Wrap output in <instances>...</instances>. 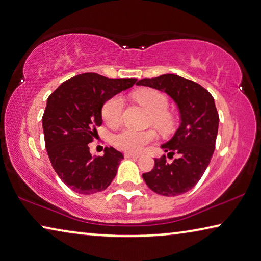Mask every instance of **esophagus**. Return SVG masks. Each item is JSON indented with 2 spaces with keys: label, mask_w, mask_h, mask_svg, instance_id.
Returning <instances> with one entry per match:
<instances>
[{
  "label": "esophagus",
  "mask_w": 261,
  "mask_h": 261,
  "mask_svg": "<svg viewBox=\"0 0 261 261\" xmlns=\"http://www.w3.org/2000/svg\"><path fill=\"white\" fill-rule=\"evenodd\" d=\"M126 156V158H134V159H138L139 158V154H135V153H125L124 154Z\"/></svg>",
  "instance_id": "1"
}]
</instances>
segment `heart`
I'll use <instances>...</instances> for the list:
<instances>
[{"label": "heart", "instance_id": "heart-1", "mask_svg": "<svg viewBox=\"0 0 261 261\" xmlns=\"http://www.w3.org/2000/svg\"><path fill=\"white\" fill-rule=\"evenodd\" d=\"M134 98L151 113V121L160 129L172 125L173 118L168 113V98L164 93L153 88H142L134 93ZM123 98L118 95L107 100L102 107V118L110 127L117 126L122 121ZM156 135L152 129L137 130L124 127L114 136V145L126 153H139L155 139Z\"/></svg>", "mask_w": 261, "mask_h": 261}]
</instances>
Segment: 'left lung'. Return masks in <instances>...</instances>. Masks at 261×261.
I'll list each match as a JSON object with an SVG mask.
<instances>
[{"label": "left lung", "mask_w": 261, "mask_h": 261, "mask_svg": "<svg viewBox=\"0 0 261 261\" xmlns=\"http://www.w3.org/2000/svg\"><path fill=\"white\" fill-rule=\"evenodd\" d=\"M136 85L165 92L179 108V129L161 145L168 156L176 154V158L172 163H167L165 155L154 159V167L144 173L143 179L159 195H181L200 181L214 154L220 117L213 95L201 85L175 74L142 79Z\"/></svg>", "instance_id": "8db88e82"}]
</instances>
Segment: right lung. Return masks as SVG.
I'll use <instances>...</instances> for the list:
<instances>
[{
    "instance_id": "obj_1",
    "label": "right lung",
    "mask_w": 261,
    "mask_h": 261,
    "mask_svg": "<svg viewBox=\"0 0 261 261\" xmlns=\"http://www.w3.org/2000/svg\"><path fill=\"white\" fill-rule=\"evenodd\" d=\"M136 81L84 73L63 82L48 96L41 119L45 147L58 176L75 193L102 192L116 176L122 153L110 146L105 155L93 158L88 144L97 136L106 101Z\"/></svg>"
}]
</instances>
